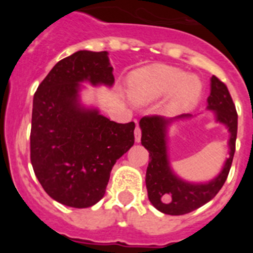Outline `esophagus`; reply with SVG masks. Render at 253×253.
Listing matches in <instances>:
<instances>
[{"label": "esophagus", "instance_id": "esophagus-1", "mask_svg": "<svg viewBox=\"0 0 253 253\" xmlns=\"http://www.w3.org/2000/svg\"><path fill=\"white\" fill-rule=\"evenodd\" d=\"M134 135H135V142L139 143L140 138H142V129H140L139 125H137V126H135V130H134Z\"/></svg>", "mask_w": 253, "mask_h": 253}]
</instances>
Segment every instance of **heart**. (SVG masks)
Returning <instances> with one entry per match:
<instances>
[{"label":"heart","instance_id":"obj_1","mask_svg":"<svg viewBox=\"0 0 253 253\" xmlns=\"http://www.w3.org/2000/svg\"><path fill=\"white\" fill-rule=\"evenodd\" d=\"M202 84L195 77H186L175 67L154 64L133 73L130 95L138 102H149L175 91V106H184L193 101L200 92Z\"/></svg>","mask_w":253,"mask_h":253}]
</instances>
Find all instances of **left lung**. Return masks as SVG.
<instances>
[{
	"label": "left lung",
	"instance_id": "left-lung-1",
	"mask_svg": "<svg viewBox=\"0 0 253 253\" xmlns=\"http://www.w3.org/2000/svg\"><path fill=\"white\" fill-rule=\"evenodd\" d=\"M208 109L215 110L218 120L231 131L229 157L218 177L208 184H187L172 173L166 154V126L169 120L158 115H147L140 120L142 144L148 149L149 162L146 185L149 202L156 209L169 215H182L210 202L222 189L228 177L236 152L238 115L228 87L218 77H211V91L208 97ZM189 115H181L185 118Z\"/></svg>",
	"mask_w": 253,
	"mask_h": 253
}]
</instances>
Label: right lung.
<instances>
[{
    "instance_id": "1",
    "label": "right lung",
    "mask_w": 253,
    "mask_h": 253,
    "mask_svg": "<svg viewBox=\"0 0 253 253\" xmlns=\"http://www.w3.org/2000/svg\"><path fill=\"white\" fill-rule=\"evenodd\" d=\"M114 84L107 51L80 50L59 60L33 100L30 160L45 193L60 204L88 208L101 200L115 162L134 144V122L120 124L84 110L78 82Z\"/></svg>"
}]
</instances>
